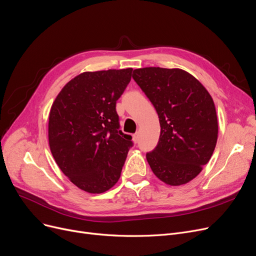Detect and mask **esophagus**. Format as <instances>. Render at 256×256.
<instances>
[{
	"label": "esophagus",
	"mask_w": 256,
	"mask_h": 256,
	"mask_svg": "<svg viewBox=\"0 0 256 256\" xmlns=\"http://www.w3.org/2000/svg\"><path fill=\"white\" fill-rule=\"evenodd\" d=\"M132 141H134L135 143H137V142L139 141V136H138V134H134V135H132Z\"/></svg>",
	"instance_id": "1"
}]
</instances>
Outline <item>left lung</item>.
<instances>
[{"instance_id": "left-lung-1", "label": "left lung", "mask_w": 256, "mask_h": 256, "mask_svg": "<svg viewBox=\"0 0 256 256\" xmlns=\"http://www.w3.org/2000/svg\"><path fill=\"white\" fill-rule=\"evenodd\" d=\"M132 78L157 110L160 138L146 154L156 176L165 184H186L202 172L216 146L218 117L212 97L182 69H136Z\"/></svg>"}]
</instances>
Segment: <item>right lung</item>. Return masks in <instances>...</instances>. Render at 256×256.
Returning a JSON list of instances; mask_svg holds the SVG:
<instances>
[{"mask_svg":"<svg viewBox=\"0 0 256 256\" xmlns=\"http://www.w3.org/2000/svg\"><path fill=\"white\" fill-rule=\"evenodd\" d=\"M132 68L84 72L66 84L49 114L48 138L60 170L82 190L102 194L120 178L132 136L119 130L116 102Z\"/></svg>","mask_w":256,"mask_h":256,"instance_id":"obj_1","label":"right lung"}]
</instances>
